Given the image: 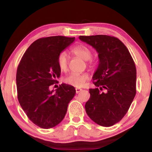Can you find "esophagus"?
I'll use <instances>...</instances> for the list:
<instances>
[{"label": "esophagus", "instance_id": "obj_1", "mask_svg": "<svg viewBox=\"0 0 152 152\" xmlns=\"http://www.w3.org/2000/svg\"><path fill=\"white\" fill-rule=\"evenodd\" d=\"M82 91V89H81V88H75V91H76V93H80L81 91Z\"/></svg>", "mask_w": 152, "mask_h": 152}]
</instances>
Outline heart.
<instances>
[{
	"mask_svg": "<svg viewBox=\"0 0 152 152\" xmlns=\"http://www.w3.org/2000/svg\"><path fill=\"white\" fill-rule=\"evenodd\" d=\"M71 53L74 55L81 58V59L88 61L92 57V51L86 45L80 44L72 48ZM57 64L59 69L61 71L66 70L68 66V59L66 54L61 52L57 57ZM88 79V75L87 73H70L64 79V82L66 84L75 87H81L85 84Z\"/></svg>",
	"mask_w": 152,
	"mask_h": 152,
	"instance_id": "heart-1",
	"label": "heart"
}]
</instances>
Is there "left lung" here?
Here are the masks:
<instances>
[{"instance_id":"left-lung-1","label":"left lung","mask_w":152,"mask_h":152,"mask_svg":"<svg viewBox=\"0 0 152 152\" xmlns=\"http://www.w3.org/2000/svg\"><path fill=\"white\" fill-rule=\"evenodd\" d=\"M98 53L99 66L93 75L95 88L85 104L88 117L99 125L111 126L121 120L136 93V68L125 45L108 35L80 36Z\"/></svg>"}]
</instances>
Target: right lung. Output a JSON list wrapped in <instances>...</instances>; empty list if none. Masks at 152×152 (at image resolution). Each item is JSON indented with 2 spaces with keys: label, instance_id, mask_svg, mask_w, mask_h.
<instances>
[{
  "label": "right lung",
  "instance_id": "obj_1",
  "mask_svg": "<svg viewBox=\"0 0 152 152\" xmlns=\"http://www.w3.org/2000/svg\"><path fill=\"white\" fill-rule=\"evenodd\" d=\"M75 37L54 36L37 39L23 55L16 72L17 96L29 119L42 129H50L65 117L68 105L75 95L66 84L53 91L49 87L61 74L57 57L73 42Z\"/></svg>",
  "mask_w": 152,
  "mask_h": 152
}]
</instances>
